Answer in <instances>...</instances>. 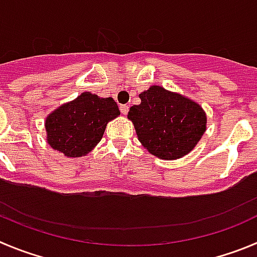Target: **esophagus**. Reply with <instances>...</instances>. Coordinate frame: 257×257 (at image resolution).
I'll list each match as a JSON object with an SVG mask.
<instances>
[{"mask_svg": "<svg viewBox=\"0 0 257 257\" xmlns=\"http://www.w3.org/2000/svg\"><path fill=\"white\" fill-rule=\"evenodd\" d=\"M119 110H120V113L123 114V115H126V114L128 113V106H127V105H120L119 106Z\"/></svg>", "mask_w": 257, "mask_h": 257, "instance_id": "esophagus-1", "label": "esophagus"}]
</instances>
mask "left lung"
I'll return each mask as SVG.
<instances>
[{
	"label": "left lung",
	"instance_id": "8db88e82",
	"mask_svg": "<svg viewBox=\"0 0 257 257\" xmlns=\"http://www.w3.org/2000/svg\"><path fill=\"white\" fill-rule=\"evenodd\" d=\"M139 98L141 103L131 106L127 118L150 154L162 160H176L201 141L207 118L200 103L159 85L150 86Z\"/></svg>",
	"mask_w": 257,
	"mask_h": 257
}]
</instances>
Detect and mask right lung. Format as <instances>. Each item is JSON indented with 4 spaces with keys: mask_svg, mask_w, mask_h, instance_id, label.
I'll list each match as a JSON object with an SVG mask.
<instances>
[{
    "mask_svg": "<svg viewBox=\"0 0 257 257\" xmlns=\"http://www.w3.org/2000/svg\"><path fill=\"white\" fill-rule=\"evenodd\" d=\"M119 114L111 97L81 93L47 115L44 126L48 144L67 158L85 156L102 139L106 124Z\"/></svg>",
    "mask_w": 257,
    "mask_h": 257,
    "instance_id": "obj_1",
    "label": "right lung"
}]
</instances>
